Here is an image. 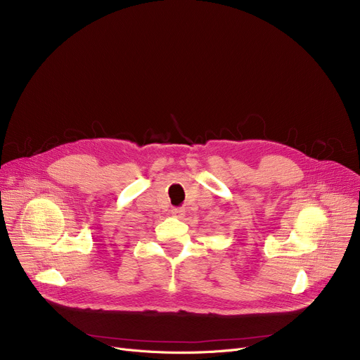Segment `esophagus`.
I'll return each mask as SVG.
<instances>
[{
    "instance_id": "esophagus-1",
    "label": "esophagus",
    "mask_w": 360,
    "mask_h": 360,
    "mask_svg": "<svg viewBox=\"0 0 360 360\" xmlns=\"http://www.w3.org/2000/svg\"><path fill=\"white\" fill-rule=\"evenodd\" d=\"M170 213H172L178 219H182L185 216V210L182 209V207H176V209H172V210H170Z\"/></svg>"
}]
</instances>
